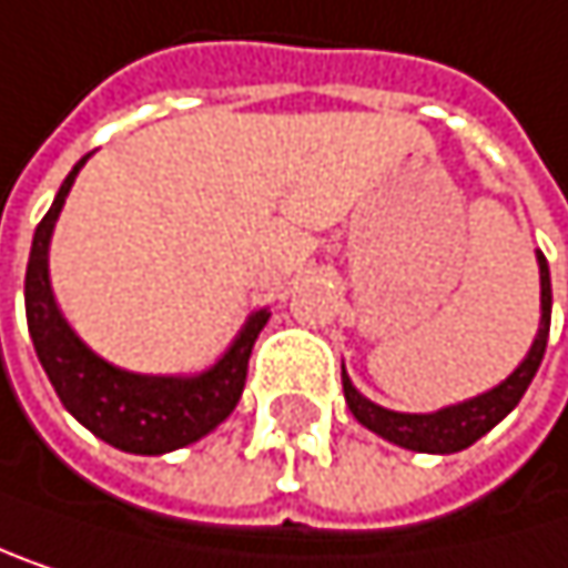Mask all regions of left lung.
<instances>
[{"instance_id": "1", "label": "left lung", "mask_w": 568, "mask_h": 568, "mask_svg": "<svg viewBox=\"0 0 568 568\" xmlns=\"http://www.w3.org/2000/svg\"><path fill=\"white\" fill-rule=\"evenodd\" d=\"M536 261H539V307H542L539 331H536V341H532L529 354L523 357V364L499 387H493L473 400L443 407L436 414H397V410H387V407H377L374 400H367L351 384L347 371H341L344 397H347V407L357 417V424H364L377 436H384L404 449H417V453H459V449L473 446L479 436H486L523 400V394L532 384V377L542 364V354H546L549 317H552V284H549V264H546L542 251H536Z\"/></svg>"}]
</instances>
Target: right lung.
I'll return each instance as SVG.
<instances>
[{
	"label": "right lung",
	"mask_w": 568,
	"mask_h": 568,
	"mask_svg": "<svg viewBox=\"0 0 568 568\" xmlns=\"http://www.w3.org/2000/svg\"><path fill=\"white\" fill-rule=\"evenodd\" d=\"M89 154L62 181L49 214L39 221L29 267H26V317L42 371L49 374L62 407L99 439L115 449L161 456L181 449L231 417L247 381V361L257 334L267 324V311H254L234 344L217 357L214 367L194 377H151L132 374L102 361L62 317L52 281H49V241L59 211L75 184V174Z\"/></svg>",
	"instance_id": "right-lung-1"
}]
</instances>
